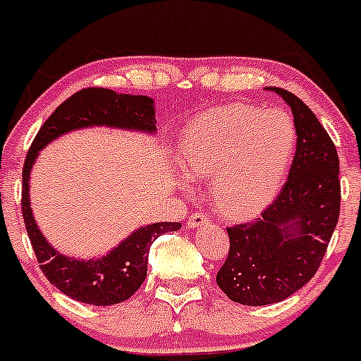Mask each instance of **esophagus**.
Masks as SVG:
<instances>
[{
  "instance_id": "esophagus-1",
  "label": "esophagus",
  "mask_w": 361,
  "mask_h": 361,
  "mask_svg": "<svg viewBox=\"0 0 361 361\" xmlns=\"http://www.w3.org/2000/svg\"><path fill=\"white\" fill-rule=\"evenodd\" d=\"M209 224V217L205 216V214H200V212H195L190 216L188 219V228L190 229H195V228H202V226Z\"/></svg>"
}]
</instances>
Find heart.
Returning a JSON list of instances; mask_svg holds the SVG:
<instances>
[{
	"mask_svg": "<svg viewBox=\"0 0 361 361\" xmlns=\"http://www.w3.org/2000/svg\"><path fill=\"white\" fill-rule=\"evenodd\" d=\"M296 149V126L281 109L233 104L200 114L180 142L181 171L211 178V197L226 217H248L276 197Z\"/></svg>",
	"mask_w": 361,
	"mask_h": 361,
	"instance_id": "heart-1",
	"label": "heart"
}]
</instances>
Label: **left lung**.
<instances>
[{"label": "left lung", "instance_id": "8db88e82", "mask_svg": "<svg viewBox=\"0 0 361 361\" xmlns=\"http://www.w3.org/2000/svg\"><path fill=\"white\" fill-rule=\"evenodd\" d=\"M291 108L296 152L277 199L253 223L228 228L229 253L216 283L229 300L283 302L314 277L341 204L338 150L314 111L290 90L267 87Z\"/></svg>", "mask_w": 361, "mask_h": 361}]
</instances>
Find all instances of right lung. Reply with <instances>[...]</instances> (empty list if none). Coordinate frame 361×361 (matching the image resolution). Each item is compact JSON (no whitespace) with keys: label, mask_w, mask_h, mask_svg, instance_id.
<instances>
[{"label":"right lung","mask_w":361,"mask_h":361,"mask_svg":"<svg viewBox=\"0 0 361 361\" xmlns=\"http://www.w3.org/2000/svg\"><path fill=\"white\" fill-rule=\"evenodd\" d=\"M94 126L156 135V102L149 96L109 89H84L66 99L41 126L27 154L22 171V211L27 235L49 283L77 302L108 307L128 300L142 286L152 241L164 233L178 231L181 223L140 226L108 253L89 259L65 255L47 241L30 207V173L46 145L70 132Z\"/></svg>","instance_id":"right-lung-1"}]
</instances>
